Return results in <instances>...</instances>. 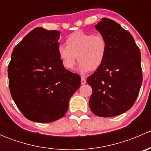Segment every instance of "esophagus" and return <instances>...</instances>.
Masks as SVG:
<instances>
[{
  "mask_svg": "<svg viewBox=\"0 0 151 151\" xmlns=\"http://www.w3.org/2000/svg\"><path fill=\"white\" fill-rule=\"evenodd\" d=\"M86 83V79L85 77H81V84L84 85Z\"/></svg>",
  "mask_w": 151,
  "mask_h": 151,
  "instance_id": "esophagus-1",
  "label": "esophagus"
}]
</instances>
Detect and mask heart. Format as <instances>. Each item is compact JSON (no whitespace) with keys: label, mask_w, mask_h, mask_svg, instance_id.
Wrapping results in <instances>:
<instances>
[{"label":"heart","mask_w":151,"mask_h":151,"mask_svg":"<svg viewBox=\"0 0 151 151\" xmlns=\"http://www.w3.org/2000/svg\"><path fill=\"white\" fill-rule=\"evenodd\" d=\"M66 44V46L58 47V53L63 66L68 70L74 68L77 58L82 72L96 70L106 58L107 42L100 33L76 31L68 36Z\"/></svg>","instance_id":"1"}]
</instances>
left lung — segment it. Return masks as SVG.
Wrapping results in <instances>:
<instances>
[{"mask_svg": "<svg viewBox=\"0 0 151 151\" xmlns=\"http://www.w3.org/2000/svg\"><path fill=\"white\" fill-rule=\"evenodd\" d=\"M95 28L107 42L104 63L87 78L92 88L89 106L94 115L114 117L134 104L142 83L141 55L133 36L114 20L103 18Z\"/></svg>", "mask_w": 151, "mask_h": 151, "instance_id": "left-lung-1", "label": "left lung"}]
</instances>
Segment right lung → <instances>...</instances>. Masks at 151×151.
I'll list each match as a JSON object with an SVG mask.
<instances>
[{"label": "right lung", "instance_id": "add662e5", "mask_svg": "<svg viewBox=\"0 0 151 151\" xmlns=\"http://www.w3.org/2000/svg\"><path fill=\"white\" fill-rule=\"evenodd\" d=\"M58 30L34 28L15 46L8 66L9 86L18 109L30 121L63 118L81 78L64 68L58 53Z\"/></svg>", "mask_w": 151, "mask_h": 151}]
</instances>
